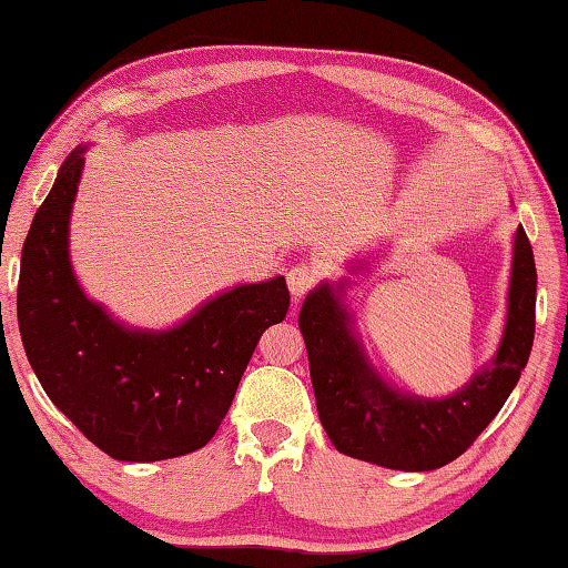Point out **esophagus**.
<instances>
[{
    "label": "esophagus",
    "mask_w": 568,
    "mask_h": 568,
    "mask_svg": "<svg viewBox=\"0 0 568 568\" xmlns=\"http://www.w3.org/2000/svg\"><path fill=\"white\" fill-rule=\"evenodd\" d=\"M313 285H316V270L311 265H295L287 270V291H291L295 301L303 298Z\"/></svg>",
    "instance_id": "obj_1"
}]
</instances>
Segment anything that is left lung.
<instances>
[{
    "mask_svg": "<svg viewBox=\"0 0 568 568\" xmlns=\"http://www.w3.org/2000/svg\"><path fill=\"white\" fill-rule=\"evenodd\" d=\"M368 260H354L348 275ZM351 277L323 281L305 295L298 326L321 425L338 453L404 473L437 470L460 457L518 384L534 346L536 263L524 227L513 235L508 313L498 351L447 397L402 392L376 372L346 301Z\"/></svg>",
    "mask_w": 568,
    "mask_h": 568,
    "instance_id": "obj_1",
    "label": "left lung"
}]
</instances>
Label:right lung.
Returning a JSON list of instances; mask_svg holds the SVG:
<instances>
[{
    "label": "right lung",
    "instance_id": "obj_1",
    "mask_svg": "<svg viewBox=\"0 0 568 568\" xmlns=\"http://www.w3.org/2000/svg\"><path fill=\"white\" fill-rule=\"evenodd\" d=\"M58 171L22 247L17 321L50 402L113 460L156 463L220 429L260 336L291 305L285 277L222 291L171 328H136L88 298L70 260V214L85 166Z\"/></svg>",
    "mask_w": 568,
    "mask_h": 568
}]
</instances>
